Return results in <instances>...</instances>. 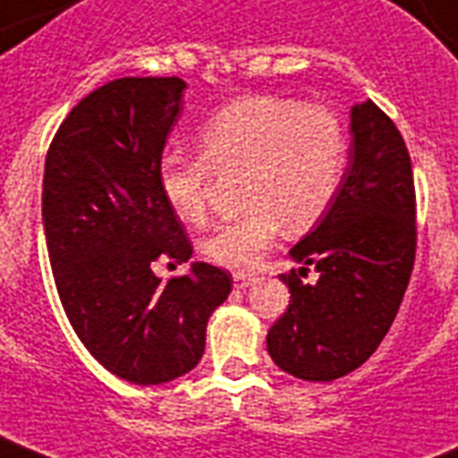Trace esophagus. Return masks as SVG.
I'll use <instances>...</instances> for the list:
<instances>
[{
  "label": "esophagus",
  "mask_w": 458,
  "mask_h": 458,
  "mask_svg": "<svg viewBox=\"0 0 458 458\" xmlns=\"http://www.w3.org/2000/svg\"><path fill=\"white\" fill-rule=\"evenodd\" d=\"M254 284V278L252 276H247V274H235L233 276V285H235L237 291H247L250 285Z\"/></svg>",
  "instance_id": "34e87169"
}]
</instances>
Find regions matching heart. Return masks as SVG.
Wrapping results in <instances>:
<instances>
[{"instance_id":"obj_1","label":"heart","mask_w":458,"mask_h":458,"mask_svg":"<svg viewBox=\"0 0 458 458\" xmlns=\"http://www.w3.org/2000/svg\"><path fill=\"white\" fill-rule=\"evenodd\" d=\"M199 151H167L158 163L165 204L184 223H201L216 173H242L250 208L201 240V257L230 271L259 264L281 225L293 233L319 221L348 165V134L336 114L285 98H244L199 129Z\"/></svg>"}]
</instances>
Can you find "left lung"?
I'll return each mask as SVG.
<instances>
[{
    "mask_svg": "<svg viewBox=\"0 0 458 458\" xmlns=\"http://www.w3.org/2000/svg\"><path fill=\"white\" fill-rule=\"evenodd\" d=\"M291 259L300 268L281 276L291 305L268 329L267 351L288 375L331 382L360 368L382 344L415 259L411 156L372 100L351 107L341 187ZM310 267L318 271L314 284L299 278Z\"/></svg>",
    "mask_w": 458,
    "mask_h": 458,
    "instance_id": "1",
    "label": "left lung"
}]
</instances>
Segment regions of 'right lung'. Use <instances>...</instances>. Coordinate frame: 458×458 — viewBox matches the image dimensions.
<instances>
[{
    "label": "right lung",
    "instance_id": "obj_1",
    "mask_svg": "<svg viewBox=\"0 0 458 458\" xmlns=\"http://www.w3.org/2000/svg\"><path fill=\"white\" fill-rule=\"evenodd\" d=\"M184 89L177 76L105 83L62 122L45 158L43 228L62 307L89 353L141 386L197 368L208 317L233 288L204 261L167 284L151 268L191 257L158 187Z\"/></svg>",
    "mask_w": 458,
    "mask_h": 458
}]
</instances>
